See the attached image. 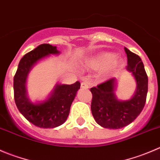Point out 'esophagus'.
Instances as JSON below:
<instances>
[{
	"label": "esophagus",
	"mask_w": 160,
	"mask_h": 160,
	"mask_svg": "<svg viewBox=\"0 0 160 160\" xmlns=\"http://www.w3.org/2000/svg\"><path fill=\"white\" fill-rule=\"evenodd\" d=\"M81 87H82V88H89V85H88V83H86V82H82Z\"/></svg>",
	"instance_id": "obj_1"
}]
</instances>
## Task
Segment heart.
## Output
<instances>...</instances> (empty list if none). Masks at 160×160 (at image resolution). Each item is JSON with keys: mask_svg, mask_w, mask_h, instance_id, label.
I'll return each mask as SVG.
<instances>
[{"mask_svg": "<svg viewBox=\"0 0 160 160\" xmlns=\"http://www.w3.org/2000/svg\"><path fill=\"white\" fill-rule=\"evenodd\" d=\"M114 58V54L112 53L109 52L100 53L87 60L85 62L84 67L85 68L92 69V70H99L106 68L103 74L107 75L116 70L121 65V60Z\"/></svg>", "mask_w": 160, "mask_h": 160, "instance_id": "b5f03b06", "label": "heart"}]
</instances>
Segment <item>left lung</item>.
<instances>
[{
    "label": "left lung",
    "mask_w": 160,
    "mask_h": 160,
    "mask_svg": "<svg viewBox=\"0 0 160 160\" xmlns=\"http://www.w3.org/2000/svg\"><path fill=\"white\" fill-rule=\"evenodd\" d=\"M127 70L136 82V90L130 99L120 100L115 95L116 78L91 88V110L95 121L102 128L119 129L133 122L145 107L148 92V76L140 57L124 47Z\"/></svg>",
    "instance_id": "left-lung-1"
}]
</instances>
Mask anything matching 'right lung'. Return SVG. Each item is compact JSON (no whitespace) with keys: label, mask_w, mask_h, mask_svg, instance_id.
<instances>
[{"label":"right lung","mask_w":160,"mask_h":160,"mask_svg":"<svg viewBox=\"0 0 160 160\" xmlns=\"http://www.w3.org/2000/svg\"><path fill=\"white\" fill-rule=\"evenodd\" d=\"M60 53L57 47L50 44L38 46L22 58L14 77V97L17 108L26 120L41 128H54L65 122L81 86L79 82L72 85L57 84L45 100L32 102L28 97L26 81L33 66L50 55Z\"/></svg>","instance_id":"1"}]
</instances>
